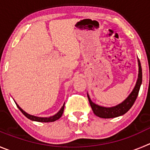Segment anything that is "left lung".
Returning <instances> with one entry per match:
<instances>
[{
    "mask_svg": "<svg viewBox=\"0 0 150 150\" xmlns=\"http://www.w3.org/2000/svg\"><path fill=\"white\" fill-rule=\"evenodd\" d=\"M138 75L135 87L132 89L131 93L129 95L128 97L124 101L120 103L119 104L111 107H102V106L98 105L94 102H92L89 94L87 93L89 104L92 107V111H93V112L96 116L99 117H102V118H112V117H118V116L123 115L126 112H127L129 110V109L132 107V105L134 104L137 97H138L140 87H141V83H142V69H141L139 59H138Z\"/></svg>",
    "mask_w": 150,
    "mask_h": 150,
    "instance_id": "8db88e82",
    "label": "left lung"
}]
</instances>
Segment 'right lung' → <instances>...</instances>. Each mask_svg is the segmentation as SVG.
I'll use <instances>...</instances> for the list:
<instances>
[{
  "instance_id": "add662e5",
  "label": "right lung",
  "mask_w": 150,
  "mask_h": 150,
  "mask_svg": "<svg viewBox=\"0 0 150 150\" xmlns=\"http://www.w3.org/2000/svg\"><path fill=\"white\" fill-rule=\"evenodd\" d=\"M15 103H16L18 108L19 109V110H20L21 111V112L23 113V114L24 115L26 116V117H27V118H29V120H31V121H38V122H44V123L53 122V121H57V120L59 119L60 117H61V116H62L63 112H64V105H65V103H64V105H63V106H62V107H61V110H60L58 112L56 113L55 115H54L50 116V117H38V116L32 115H30V114H28L27 112H25L24 110H22V109L20 107H19V105H18V103H16V102H15Z\"/></svg>"
}]
</instances>
